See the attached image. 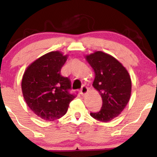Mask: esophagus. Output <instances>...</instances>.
I'll return each instance as SVG.
<instances>
[{
  "mask_svg": "<svg viewBox=\"0 0 157 157\" xmlns=\"http://www.w3.org/2000/svg\"><path fill=\"white\" fill-rule=\"evenodd\" d=\"M88 92V87L86 86H82V88L80 89V94L82 96H84L86 93Z\"/></svg>",
  "mask_w": 157,
  "mask_h": 157,
  "instance_id": "34e87169",
  "label": "esophagus"
}]
</instances>
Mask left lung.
I'll list each match as a JSON object with an SVG mask.
<instances>
[{"mask_svg": "<svg viewBox=\"0 0 157 157\" xmlns=\"http://www.w3.org/2000/svg\"><path fill=\"white\" fill-rule=\"evenodd\" d=\"M86 58L95 73L93 86L102 100L101 109L90 115L99 121L109 122L120 114L129 101L131 77L125 68L108 54L99 51Z\"/></svg>", "mask_w": 157, "mask_h": 157, "instance_id": "1", "label": "left lung"}]
</instances>
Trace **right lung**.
<instances>
[{"instance_id":"obj_1","label":"right lung","mask_w":157,"mask_h":157,"mask_svg":"<svg viewBox=\"0 0 157 157\" xmlns=\"http://www.w3.org/2000/svg\"><path fill=\"white\" fill-rule=\"evenodd\" d=\"M66 60L67 55L51 52L29 65L23 74L21 88L25 101L43 120L54 121L62 117L76 96L70 92V79L60 73Z\"/></svg>"}]
</instances>
